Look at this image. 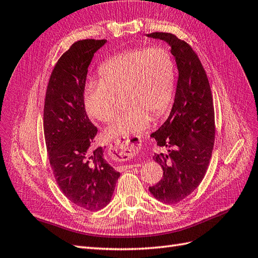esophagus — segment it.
Returning <instances> with one entry per match:
<instances>
[{
  "label": "esophagus",
  "mask_w": 258,
  "mask_h": 258,
  "mask_svg": "<svg viewBox=\"0 0 258 258\" xmlns=\"http://www.w3.org/2000/svg\"><path fill=\"white\" fill-rule=\"evenodd\" d=\"M141 149V141L139 139L132 140H117L110 143L108 154L116 161H129L139 154ZM129 168L135 167V165H129Z\"/></svg>",
  "instance_id": "1"
}]
</instances>
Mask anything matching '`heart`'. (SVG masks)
Here are the masks:
<instances>
[{
	"mask_svg": "<svg viewBox=\"0 0 258 258\" xmlns=\"http://www.w3.org/2000/svg\"><path fill=\"white\" fill-rule=\"evenodd\" d=\"M100 80L83 89L88 115L107 122L116 108V95L124 106L105 129L108 139L138 138L151 118L157 119L170 106L175 91V64L162 46L135 47L107 58L99 67Z\"/></svg>",
	"mask_w": 258,
	"mask_h": 258,
	"instance_id": "obj_1",
	"label": "heart"
}]
</instances>
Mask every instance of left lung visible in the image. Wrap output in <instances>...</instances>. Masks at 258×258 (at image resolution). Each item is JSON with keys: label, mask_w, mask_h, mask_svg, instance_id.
<instances>
[{"label": "left lung", "mask_w": 258, "mask_h": 258, "mask_svg": "<svg viewBox=\"0 0 258 258\" xmlns=\"http://www.w3.org/2000/svg\"><path fill=\"white\" fill-rule=\"evenodd\" d=\"M146 36L169 44L179 73L169 117L151 135L158 146L172 150L153 157L164 173L159 182L149 187L156 200L175 204L197 189L210 164L215 141L213 95L203 65L189 44L172 33Z\"/></svg>", "instance_id": "8db88e82"}]
</instances>
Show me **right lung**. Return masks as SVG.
Returning <instances> with one entry per match:
<instances>
[{
  "instance_id": "add662e5",
  "label": "right lung",
  "mask_w": 258,
  "mask_h": 258,
  "mask_svg": "<svg viewBox=\"0 0 258 258\" xmlns=\"http://www.w3.org/2000/svg\"><path fill=\"white\" fill-rule=\"evenodd\" d=\"M106 40L75 42L61 55L46 89L43 129L55 180L64 196L81 208L100 211L112 200L120 173L91 149L97 128L89 119L83 89L94 53Z\"/></svg>"
}]
</instances>
